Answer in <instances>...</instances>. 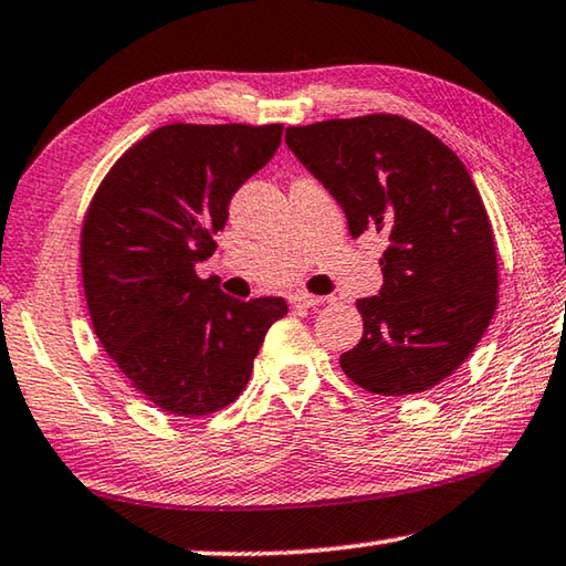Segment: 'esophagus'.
I'll return each instance as SVG.
<instances>
[{"label":"esophagus","mask_w":566,"mask_h":566,"mask_svg":"<svg viewBox=\"0 0 566 566\" xmlns=\"http://www.w3.org/2000/svg\"><path fill=\"white\" fill-rule=\"evenodd\" d=\"M294 306H300V310H314V306H324L334 302V296H314V294H306V292H300L292 296Z\"/></svg>","instance_id":"34e87169"}]
</instances>
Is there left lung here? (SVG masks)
<instances>
[{
    "instance_id": "1",
    "label": "left lung",
    "mask_w": 566,
    "mask_h": 566,
    "mask_svg": "<svg viewBox=\"0 0 566 566\" xmlns=\"http://www.w3.org/2000/svg\"><path fill=\"white\" fill-rule=\"evenodd\" d=\"M284 139L352 237L389 239L379 296L357 300L364 334L339 357L344 375L385 397L432 389L474 352L500 290L490 214L462 159L399 114L286 127Z\"/></svg>"
}]
</instances>
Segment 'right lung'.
Wrapping results in <instances>:
<instances>
[{
    "instance_id": "obj_1",
    "label": "right lung",
    "mask_w": 566,
    "mask_h": 566,
    "mask_svg": "<svg viewBox=\"0 0 566 566\" xmlns=\"http://www.w3.org/2000/svg\"><path fill=\"white\" fill-rule=\"evenodd\" d=\"M282 124H165L132 145L82 224V282L104 352L151 405L205 417L242 395L282 296L239 302L197 262L229 199L274 157Z\"/></svg>"
}]
</instances>
